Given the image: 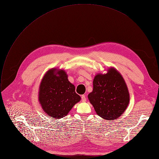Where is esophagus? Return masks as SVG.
<instances>
[{
	"instance_id": "esophagus-1",
	"label": "esophagus",
	"mask_w": 159,
	"mask_h": 159,
	"mask_svg": "<svg viewBox=\"0 0 159 159\" xmlns=\"http://www.w3.org/2000/svg\"><path fill=\"white\" fill-rule=\"evenodd\" d=\"M81 99H82V102H85L86 101V98H85V95H82V97H81Z\"/></svg>"
}]
</instances>
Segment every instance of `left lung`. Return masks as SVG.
I'll list each match as a JSON object with an SVG mask.
<instances>
[{
    "mask_svg": "<svg viewBox=\"0 0 159 159\" xmlns=\"http://www.w3.org/2000/svg\"><path fill=\"white\" fill-rule=\"evenodd\" d=\"M88 99L98 116L112 121L125 111L129 94L121 74L114 67H110L106 74H98L94 77L93 90Z\"/></svg>",
    "mask_w": 159,
    "mask_h": 159,
    "instance_id": "1",
    "label": "left lung"
}]
</instances>
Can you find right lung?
Wrapping results in <instances>:
<instances>
[{"label":"right lung","mask_w":159,"mask_h":159,"mask_svg":"<svg viewBox=\"0 0 159 159\" xmlns=\"http://www.w3.org/2000/svg\"><path fill=\"white\" fill-rule=\"evenodd\" d=\"M75 90L64 70H48L41 80L38 93V101L44 113L55 119L66 116L81 99Z\"/></svg>","instance_id":"1"}]
</instances>
